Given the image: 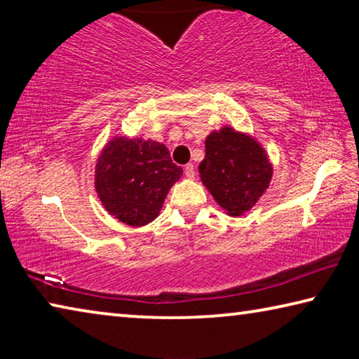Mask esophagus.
Wrapping results in <instances>:
<instances>
[{
	"label": "esophagus",
	"instance_id": "obj_1",
	"mask_svg": "<svg viewBox=\"0 0 359 359\" xmlns=\"http://www.w3.org/2000/svg\"><path fill=\"white\" fill-rule=\"evenodd\" d=\"M185 171V175L188 179H194V174H196V171H194V166L191 165V163H188V165L184 168Z\"/></svg>",
	"mask_w": 359,
	"mask_h": 359
}]
</instances>
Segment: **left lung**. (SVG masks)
Here are the masks:
<instances>
[{"mask_svg": "<svg viewBox=\"0 0 359 359\" xmlns=\"http://www.w3.org/2000/svg\"><path fill=\"white\" fill-rule=\"evenodd\" d=\"M199 175L222 209L231 217L250 210L272 179V165L259 142L245 133L223 126L205 137Z\"/></svg>", "mask_w": 359, "mask_h": 359, "instance_id": "obj_1", "label": "left lung"}]
</instances>
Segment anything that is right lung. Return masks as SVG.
Here are the masks:
<instances>
[{"label":"right lung","instance_id":"add662e5","mask_svg":"<svg viewBox=\"0 0 359 359\" xmlns=\"http://www.w3.org/2000/svg\"><path fill=\"white\" fill-rule=\"evenodd\" d=\"M180 175L165 144L117 136L98 156L95 188L109 214L130 226H144L160 215Z\"/></svg>","mask_w":359,"mask_h":359}]
</instances>
